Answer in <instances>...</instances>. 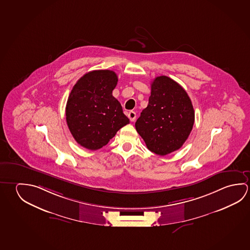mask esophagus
<instances>
[{
  "instance_id": "obj_1",
  "label": "esophagus",
  "mask_w": 250,
  "mask_h": 250,
  "mask_svg": "<svg viewBox=\"0 0 250 250\" xmlns=\"http://www.w3.org/2000/svg\"><path fill=\"white\" fill-rule=\"evenodd\" d=\"M128 118L130 119L131 122H133L134 120L136 119V113L134 111H130L129 113H128Z\"/></svg>"
}]
</instances>
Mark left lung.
<instances>
[{"label": "left lung", "mask_w": 250, "mask_h": 250, "mask_svg": "<svg viewBox=\"0 0 250 250\" xmlns=\"http://www.w3.org/2000/svg\"><path fill=\"white\" fill-rule=\"evenodd\" d=\"M193 123L192 102L182 86L167 76L153 79L147 107L135 123L148 149L161 156L179 150Z\"/></svg>", "instance_id": "obj_1"}]
</instances>
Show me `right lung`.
<instances>
[{
	"label": "right lung",
	"mask_w": 250,
	"mask_h": 250,
	"mask_svg": "<svg viewBox=\"0 0 250 250\" xmlns=\"http://www.w3.org/2000/svg\"><path fill=\"white\" fill-rule=\"evenodd\" d=\"M118 76L109 70L84 74L71 90L66 104V122L83 147L98 150L120 128L130 123L120 103L112 96Z\"/></svg>",
	"instance_id": "right-lung-1"
}]
</instances>
